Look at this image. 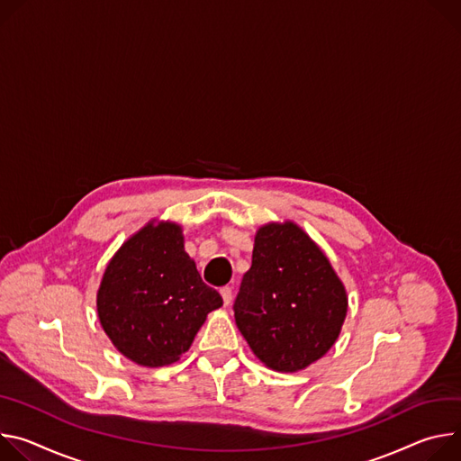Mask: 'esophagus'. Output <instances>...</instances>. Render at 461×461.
<instances>
[{
  "mask_svg": "<svg viewBox=\"0 0 461 461\" xmlns=\"http://www.w3.org/2000/svg\"><path fill=\"white\" fill-rule=\"evenodd\" d=\"M221 296H223V303L229 305L232 302V287H221Z\"/></svg>",
  "mask_w": 461,
  "mask_h": 461,
  "instance_id": "obj_1",
  "label": "esophagus"
}]
</instances>
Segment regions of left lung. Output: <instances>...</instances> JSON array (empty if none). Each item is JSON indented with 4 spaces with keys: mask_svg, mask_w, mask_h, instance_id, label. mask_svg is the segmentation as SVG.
<instances>
[{
    "mask_svg": "<svg viewBox=\"0 0 461 461\" xmlns=\"http://www.w3.org/2000/svg\"><path fill=\"white\" fill-rule=\"evenodd\" d=\"M346 312V289L308 234L293 221L258 229L234 319L267 368L287 374L319 361L339 339Z\"/></svg>",
    "mask_w": 461,
    "mask_h": 461,
    "instance_id": "1",
    "label": "left lung"
}]
</instances>
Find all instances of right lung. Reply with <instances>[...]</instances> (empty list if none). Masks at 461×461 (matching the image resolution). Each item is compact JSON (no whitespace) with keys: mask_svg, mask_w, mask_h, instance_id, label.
<instances>
[{"mask_svg":"<svg viewBox=\"0 0 461 461\" xmlns=\"http://www.w3.org/2000/svg\"><path fill=\"white\" fill-rule=\"evenodd\" d=\"M221 305L220 293L201 280L185 252L181 225L156 220L122 243L96 293L102 330L146 368L177 363Z\"/></svg>","mask_w":461,"mask_h":461,"instance_id":"add662e5","label":"right lung"}]
</instances>
